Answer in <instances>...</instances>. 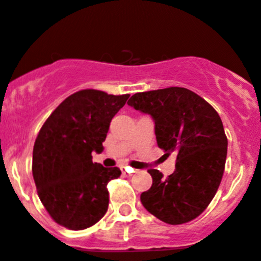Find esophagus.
Returning <instances> with one entry per match:
<instances>
[{
	"label": "esophagus",
	"mask_w": 261,
	"mask_h": 261,
	"mask_svg": "<svg viewBox=\"0 0 261 261\" xmlns=\"http://www.w3.org/2000/svg\"><path fill=\"white\" fill-rule=\"evenodd\" d=\"M121 171H122V173L125 174V176H130V174H133L134 172H135V169L131 168V167L128 166H122L121 167Z\"/></svg>",
	"instance_id": "obj_1"
}]
</instances>
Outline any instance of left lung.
Instances as JSON below:
<instances>
[{
    "label": "left lung",
    "mask_w": 261,
    "mask_h": 261,
    "mask_svg": "<svg viewBox=\"0 0 261 261\" xmlns=\"http://www.w3.org/2000/svg\"><path fill=\"white\" fill-rule=\"evenodd\" d=\"M127 105L153 117L158 146L177 155L168 177L149 169L153 185L141 194V204L164 223L192 221L208 208L223 177L228 141L218 112L179 87L136 93Z\"/></svg>",
    "instance_id": "obj_1"
}]
</instances>
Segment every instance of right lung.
Listing matches in <instances>:
<instances>
[{
    "mask_svg": "<svg viewBox=\"0 0 261 261\" xmlns=\"http://www.w3.org/2000/svg\"><path fill=\"white\" fill-rule=\"evenodd\" d=\"M130 94L84 89L63 100L43 123L33 149V178L50 218L65 228L94 226L108 209L111 179L120 168L93 163L100 153L113 116Z\"/></svg>",
    "mask_w": 261,
    "mask_h": 261,
    "instance_id": "1",
    "label": "right lung"
}]
</instances>
